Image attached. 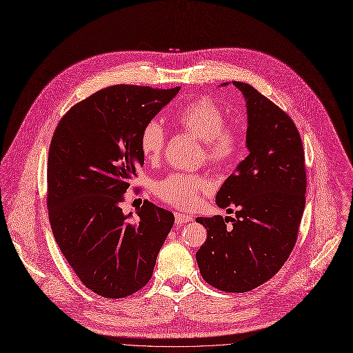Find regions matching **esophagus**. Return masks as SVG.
I'll list each match as a JSON object with an SVG mask.
<instances>
[{
  "label": "esophagus",
  "mask_w": 353,
  "mask_h": 353,
  "mask_svg": "<svg viewBox=\"0 0 353 353\" xmlns=\"http://www.w3.org/2000/svg\"><path fill=\"white\" fill-rule=\"evenodd\" d=\"M191 221H192L191 216H188L185 213L175 212V223L176 225H183V223H188V222H191Z\"/></svg>",
  "instance_id": "esophagus-1"
}]
</instances>
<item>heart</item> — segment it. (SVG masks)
Here are the masks:
<instances>
[{
    "label": "heart",
    "instance_id": "1",
    "mask_svg": "<svg viewBox=\"0 0 353 353\" xmlns=\"http://www.w3.org/2000/svg\"><path fill=\"white\" fill-rule=\"evenodd\" d=\"M176 123L182 130L203 140L202 155L209 164L225 167L233 162L241 151L243 140L239 131L228 127L225 112L210 99L201 97L181 107ZM167 143V132L157 120L147 121L140 132V150L148 161H157ZM210 182L201 174L174 172L155 185L157 196L178 209H194L201 194L208 192Z\"/></svg>",
    "mask_w": 353,
    "mask_h": 353
}]
</instances>
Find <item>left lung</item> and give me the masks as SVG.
<instances>
[{"mask_svg": "<svg viewBox=\"0 0 353 353\" xmlns=\"http://www.w3.org/2000/svg\"><path fill=\"white\" fill-rule=\"evenodd\" d=\"M233 85L246 99L250 154L216 195L218 206L234 212L236 218H196L208 232L196 261L212 287L246 292L277 274L295 246L305 208L307 170L292 119L250 85Z\"/></svg>", "mask_w": 353, "mask_h": 353, "instance_id": "1", "label": "left lung"}]
</instances>
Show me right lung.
<instances>
[{
  "label": "right lung",
  "instance_id": "add662e5",
  "mask_svg": "<svg viewBox=\"0 0 353 353\" xmlns=\"http://www.w3.org/2000/svg\"><path fill=\"white\" fill-rule=\"evenodd\" d=\"M179 92L116 85L76 103L53 132L46 205L58 246L97 295L124 298L152 277L174 214L144 201L137 221L121 203L139 168L143 125Z\"/></svg>",
  "mask_w": 353,
  "mask_h": 353
}]
</instances>
